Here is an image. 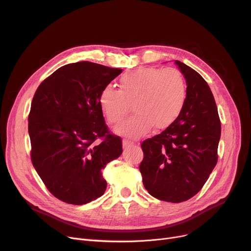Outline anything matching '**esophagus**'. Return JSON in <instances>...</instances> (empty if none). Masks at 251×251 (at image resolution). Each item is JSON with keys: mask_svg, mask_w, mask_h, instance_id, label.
<instances>
[{"mask_svg": "<svg viewBox=\"0 0 251 251\" xmlns=\"http://www.w3.org/2000/svg\"><path fill=\"white\" fill-rule=\"evenodd\" d=\"M134 146V141L129 140V139H123V148L127 149L129 147H133Z\"/></svg>", "mask_w": 251, "mask_h": 251, "instance_id": "1", "label": "esophagus"}]
</instances>
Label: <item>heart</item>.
Instances as JSON below:
<instances>
[{"label": "heart", "instance_id": "1", "mask_svg": "<svg viewBox=\"0 0 251 251\" xmlns=\"http://www.w3.org/2000/svg\"><path fill=\"white\" fill-rule=\"evenodd\" d=\"M187 96V84L176 68L142 67L120 78V90L104 86L99 95L100 107L108 122L118 125L130 110L135 113L116 132L128 137L147 134L154 125L166 128L180 116Z\"/></svg>", "mask_w": 251, "mask_h": 251}]
</instances>
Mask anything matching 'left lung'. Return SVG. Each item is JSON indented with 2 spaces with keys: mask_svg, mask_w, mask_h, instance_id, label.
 <instances>
[{
  "mask_svg": "<svg viewBox=\"0 0 251 251\" xmlns=\"http://www.w3.org/2000/svg\"><path fill=\"white\" fill-rule=\"evenodd\" d=\"M187 84L185 104L163 132L141 143L139 170L155 199L186 201L203 187L218 162L221 121L209 86L195 70L176 61Z\"/></svg>",
  "mask_w": 251,
  "mask_h": 251,
  "instance_id": "left-lung-1",
  "label": "left lung"
}]
</instances>
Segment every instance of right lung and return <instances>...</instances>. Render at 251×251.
<instances>
[{"label":"right lung","instance_id":"right-lung-1","mask_svg":"<svg viewBox=\"0 0 251 251\" xmlns=\"http://www.w3.org/2000/svg\"><path fill=\"white\" fill-rule=\"evenodd\" d=\"M121 73L88 61L68 64L33 96L31 162L48 190L66 203L81 205L101 196L107 188L101 171L122 153V139L111 133L99 103L100 91Z\"/></svg>","mask_w":251,"mask_h":251}]
</instances>
